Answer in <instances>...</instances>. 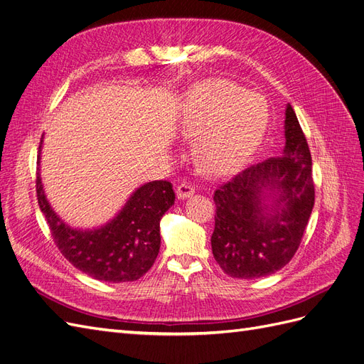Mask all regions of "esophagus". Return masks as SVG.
Instances as JSON below:
<instances>
[{"label":"esophagus","mask_w":364,"mask_h":364,"mask_svg":"<svg viewBox=\"0 0 364 364\" xmlns=\"http://www.w3.org/2000/svg\"><path fill=\"white\" fill-rule=\"evenodd\" d=\"M194 186L191 185V183H188V182H182L179 186H178V190H176V193H178V197L179 199H188V197H191L193 194H194Z\"/></svg>","instance_id":"obj_1"}]
</instances>
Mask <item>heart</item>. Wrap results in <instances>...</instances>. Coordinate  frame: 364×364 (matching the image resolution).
Masks as SVG:
<instances>
[{
  "label": "heart",
  "instance_id": "1",
  "mask_svg": "<svg viewBox=\"0 0 364 364\" xmlns=\"http://www.w3.org/2000/svg\"><path fill=\"white\" fill-rule=\"evenodd\" d=\"M269 105L258 94L223 79H208L186 92L181 130L199 139L200 161L213 173H229L257 149L269 126Z\"/></svg>",
  "mask_w": 364,
  "mask_h": 364
}]
</instances>
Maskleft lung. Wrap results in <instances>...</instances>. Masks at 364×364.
Instances as JSON below:
<instances>
[{
    "label": "left lung",
    "mask_w": 364,
    "mask_h": 364,
    "mask_svg": "<svg viewBox=\"0 0 364 364\" xmlns=\"http://www.w3.org/2000/svg\"><path fill=\"white\" fill-rule=\"evenodd\" d=\"M284 127L281 156L252 165L214 193L213 255L232 278H261L282 269L294 257L311 215V153L291 105Z\"/></svg>",
    "instance_id": "8db88e82"
}]
</instances>
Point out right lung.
<instances>
[{
  "instance_id": "1",
  "label": "right lung",
  "mask_w": 364,
  "mask_h": 364,
  "mask_svg": "<svg viewBox=\"0 0 364 364\" xmlns=\"http://www.w3.org/2000/svg\"><path fill=\"white\" fill-rule=\"evenodd\" d=\"M36 193L41 211L62 255L75 269L105 282L136 281L150 270L161 247L159 222L176 199L168 181H153L141 185L105 226L74 229L53 211L39 173Z\"/></svg>"
}]
</instances>
